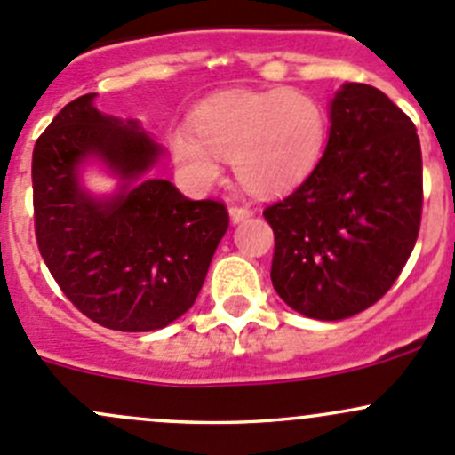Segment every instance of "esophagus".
<instances>
[{
  "label": "esophagus",
  "instance_id": "obj_1",
  "mask_svg": "<svg viewBox=\"0 0 455 455\" xmlns=\"http://www.w3.org/2000/svg\"><path fill=\"white\" fill-rule=\"evenodd\" d=\"M228 213H231L233 222H242V220L251 218L252 209L251 207H243V204H233V207L228 209Z\"/></svg>",
  "mask_w": 455,
  "mask_h": 455
}]
</instances>
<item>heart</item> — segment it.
Here are the masks:
<instances>
[{
    "instance_id": "obj_1",
    "label": "heart",
    "mask_w": 455,
    "mask_h": 455,
    "mask_svg": "<svg viewBox=\"0 0 455 455\" xmlns=\"http://www.w3.org/2000/svg\"><path fill=\"white\" fill-rule=\"evenodd\" d=\"M327 126V111L309 91H228L196 111L194 131L176 128L170 146L196 180H213L222 156L233 161L243 188L272 196L294 189L312 174Z\"/></svg>"
}]
</instances>
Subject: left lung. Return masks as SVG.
I'll return each instance as SVG.
<instances>
[{
    "label": "left lung",
    "mask_w": 455,
    "mask_h": 455,
    "mask_svg": "<svg viewBox=\"0 0 455 455\" xmlns=\"http://www.w3.org/2000/svg\"><path fill=\"white\" fill-rule=\"evenodd\" d=\"M423 159L417 126L386 93L347 83L312 174L264 209L270 279L299 314L342 320L392 288L417 243Z\"/></svg>",
    "instance_id": "1"
}]
</instances>
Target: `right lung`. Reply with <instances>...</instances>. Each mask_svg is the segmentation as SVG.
Wrapping results in <instances>:
<instances>
[{"instance_id":"right-lung-1","label":"right lung","mask_w":455,"mask_h":455,"mask_svg":"<svg viewBox=\"0 0 455 455\" xmlns=\"http://www.w3.org/2000/svg\"><path fill=\"white\" fill-rule=\"evenodd\" d=\"M95 93L52 119L32 152L38 252L59 288L93 323L155 331L194 305L228 228L222 200H189L143 179L161 148L135 122L107 117ZM100 156L124 180L111 201L79 189L77 165Z\"/></svg>"}]
</instances>
